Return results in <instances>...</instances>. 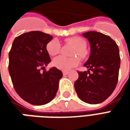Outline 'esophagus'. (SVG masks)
<instances>
[{
    "mask_svg": "<svg viewBox=\"0 0 130 130\" xmlns=\"http://www.w3.org/2000/svg\"><path fill=\"white\" fill-rule=\"evenodd\" d=\"M68 73H69V72H67V71H63V72H62V74H63V76H66L67 74H68Z\"/></svg>",
    "mask_w": 130,
    "mask_h": 130,
    "instance_id": "obj_1",
    "label": "esophagus"
}]
</instances>
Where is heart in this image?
I'll return each mask as SVG.
<instances>
[{"instance_id":"obj_1","label":"heart","mask_w":130,"mask_h":130,"mask_svg":"<svg viewBox=\"0 0 130 130\" xmlns=\"http://www.w3.org/2000/svg\"><path fill=\"white\" fill-rule=\"evenodd\" d=\"M65 41L74 47L71 54L72 56H77L81 59H84L86 57V43L84 39L79 37H72L68 38ZM46 51L50 56H56L59 54L60 51V44L59 41L56 39L51 40L46 44ZM79 63V60L77 58H67L62 56H59L53 60V65L54 67L64 71L70 70L72 68L77 66Z\"/></svg>"}]
</instances>
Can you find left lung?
Masks as SVG:
<instances>
[{"mask_svg":"<svg viewBox=\"0 0 130 130\" xmlns=\"http://www.w3.org/2000/svg\"><path fill=\"white\" fill-rule=\"evenodd\" d=\"M82 35L90 43V56L84 65L88 70L78 72L74 88L83 102L95 104L109 98L117 85L120 64L119 48L114 40L103 33L88 31Z\"/></svg>","mask_w":130,"mask_h":130,"instance_id":"left-lung-1","label":"left lung"}]
</instances>
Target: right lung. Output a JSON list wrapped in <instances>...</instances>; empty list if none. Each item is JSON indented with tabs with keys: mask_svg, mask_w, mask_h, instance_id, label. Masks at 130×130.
Segmentation results:
<instances>
[{
	"mask_svg": "<svg viewBox=\"0 0 130 130\" xmlns=\"http://www.w3.org/2000/svg\"><path fill=\"white\" fill-rule=\"evenodd\" d=\"M52 38L41 31L26 32L14 39L9 53L8 70L14 88L24 100L33 105L51 102L62 76V72L55 67L44 70L51 62L46 44Z\"/></svg>",
	"mask_w": 130,
	"mask_h": 130,
	"instance_id": "add662e5",
	"label": "right lung"
}]
</instances>
